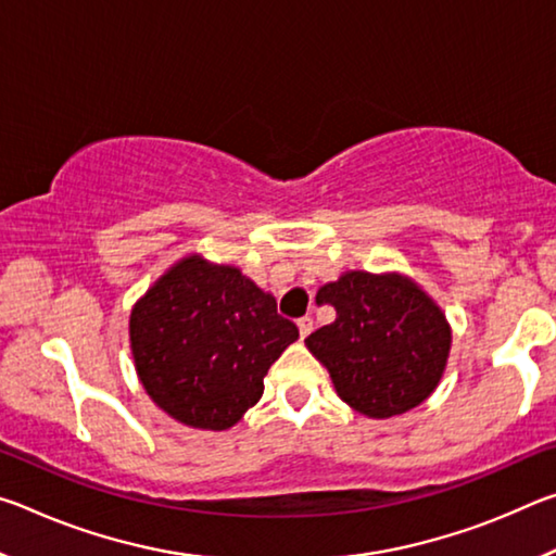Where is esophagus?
I'll list each match as a JSON object with an SVG mask.
<instances>
[{
	"label": "esophagus",
	"mask_w": 556,
	"mask_h": 556,
	"mask_svg": "<svg viewBox=\"0 0 556 556\" xmlns=\"http://www.w3.org/2000/svg\"><path fill=\"white\" fill-rule=\"evenodd\" d=\"M299 336L301 338H306L308 333H312L314 331V318L312 316H304V318H299Z\"/></svg>",
	"instance_id": "34e87169"
}]
</instances>
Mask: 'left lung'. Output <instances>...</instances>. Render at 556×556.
I'll return each mask as SVG.
<instances>
[{"label":"left lung","instance_id":"left-lung-1","mask_svg":"<svg viewBox=\"0 0 556 556\" xmlns=\"http://www.w3.org/2000/svg\"><path fill=\"white\" fill-rule=\"evenodd\" d=\"M316 301L336 308V321L304 343L353 412L390 419L419 407L439 388L451 326L412 277L351 269L318 289Z\"/></svg>","mask_w":556,"mask_h":556}]
</instances>
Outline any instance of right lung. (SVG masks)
<instances>
[{"mask_svg": "<svg viewBox=\"0 0 556 556\" xmlns=\"http://www.w3.org/2000/svg\"><path fill=\"white\" fill-rule=\"evenodd\" d=\"M299 338L277 301L199 252L174 262L129 314V348L144 392L168 417L225 431L260 402L271 363Z\"/></svg>", "mask_w": 556, "mask_h": 556, "instance_id": "1", "label": "right lung"}]
</instances>
